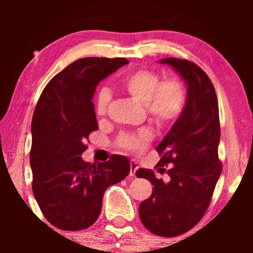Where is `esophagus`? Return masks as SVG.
Segmentation results:
<instances>
[{
    "label": "esophagus",
    "mask_w": 253,
    "mask_h": 253,
    "mask_svg": "<svg viewBox=\"0 0 253 253\" xmlns=\"http://www.w3.org/2000/svg\"><path fill=\"white\" fill-rule=\"evenodd\" d=\"M137 169H138V165H137V162L131 160V161H130V172H129L130 176H135Z\"/></svg>",
    "instance_id": "34e87169"
}]
</instances>
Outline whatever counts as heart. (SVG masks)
I'll list each match as a JSON object with an SVG mask.
<instances>
[{"instance_id": "obj_1", "label": "heart", "mask_w": 253, "mask_h": 253, "mask_svg": "<svg viewBox=\"0 0 253 253\" xmlns=\"http://www.w3.org/2000/svg\"><path fill=\"white\" fill-rule=\"evenodd\" d=\"M119 85L132 99L145 105L147 114L160 126H169L177 121L185 108L186 92L183 84L176 78L161 81L155 71L138 69L131 71L119 81ZM110 93L101 89L97 96L96 111L104 116L108 109ZM152 139V132L143 129L136 134H122L118 137L119 148L128 152L144 151Z\"/></svg>"}]
</instances>
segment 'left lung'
Listing matches in <instances>:
<instances>
[{
    "instance_id": "left-lung-1",
    "label": "left lung",
    "mask_w": 253,
    "mask_h": 253,
    "mask_svg": "<svg viewBox=\"0 0 253 253\" xmlns=\"http://www.w3.org/2000/svg\"><path fill=\"white\" fill-rule=\"evenodd\" d=\"M173 68L187 85L184 111L156 151L155 168L166 172L169 182L152 169H137L136 176L148 179L153 192L139 205L145 228L161 237H177L199 223L211 202L222 172L217 148L220 142L219 105L208 75L195 63L176 58L160 61ZM169 165L166 171L164 166Z\"/></svg>"
}]
</instances>
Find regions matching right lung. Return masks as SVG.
Wrapping results in <instances>:
<instances>
[{
    "label": "right lung",
    "mask_w": 253,
    "mask_h": 253,
    "mask_svg": "<svg viewBox=\"0 0 253 253\" xmlns=\"http://www.w3.org/2000/svg\"><path fill=\"white\" fill-rule=\"evenodd\" d=\"M125 58H83L51 79L34 109L30 164L32 191L55 228L79 231L95 223L105 191L130 170L126 156L90 164L81 158L98 129L92 98L99 81L125 66Z\"/></svg>",
    "instance_id": "1"
}]
</instances>
